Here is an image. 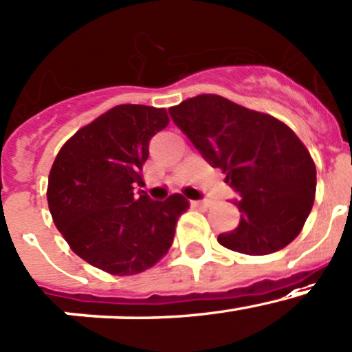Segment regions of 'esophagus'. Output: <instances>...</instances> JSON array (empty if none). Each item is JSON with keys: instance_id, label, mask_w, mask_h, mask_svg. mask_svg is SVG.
I'll list each match as a JSON object with an SVG mask.
<instances>
[{"instance_id": "esophagus-1", "label": "esophagus", "mask_w": 352, "mask_h": 352, "mask_svg": "<svg viewBox=\"0 0 352 352\" xmlns=\"http://www.w3.org/2000/svg\"><path fill=\"white\" fill-rule=\"evenodd\" d=\"M190 204L194 207H197V208H204V210L210 207V202H208V200H192Z\"/></svg>"}]
</instances>
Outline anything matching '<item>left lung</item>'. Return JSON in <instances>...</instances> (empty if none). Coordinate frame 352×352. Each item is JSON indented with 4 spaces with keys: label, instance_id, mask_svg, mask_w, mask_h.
Returning a JSON list of instances; mask_svg holds the SVG:
<instances>
[{
    "label": "left lung",
    "instance_id": "8db88e82",
    "mask_svg": "<svg viewBox=\"0 0 352 352\" xmlns=\"http://www.w3.org/2000/svg\"><path fill=\"white\" fill-rule=\"evenodd\" d=\"M173 123L237 194L241 222L219 244L265 256L302 230L316 197V165L297 135L267 113L219 95H199L168 108Z\"/></svg>",
    "mask_w": 352,
    "mask_h": 352
}]
</instances>
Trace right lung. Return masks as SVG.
Masks as SVG:
<instances>
[{"label": "right lung", "instance_id": "add662e5", "mask_svg": "<svg viewBox=\"0 0 352 352\" xmlns=\"http://www.w3.org/2000/svg\"><path fill=\"white\" fill-rule=\"evenodd\" d=\"M168 125L165 108L118 105L80 129L61 146L48 177L53 222L73 252L113 276L155 265L172 245L184 195L152 200L142 167L148 142Z\"/></svg>", "mask_w": 352, "mask_h": 352}]
</instances>
